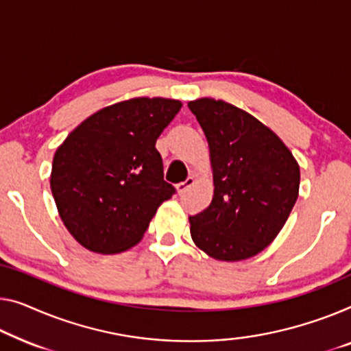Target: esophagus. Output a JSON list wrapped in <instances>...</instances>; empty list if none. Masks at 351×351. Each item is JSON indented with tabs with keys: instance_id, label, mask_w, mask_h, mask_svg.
Returning <instances> with one entry per match:
<instances>
[{
	"instance_id": "1",
	"label": "esophagus",
	"mask_w": 351,
	"mask_h": 351,
	"mask_svg": "<svg viewBox=\"0 0 351 351\" xmlns=\"http://www.w3.org/2000/svg\"><path fill=\"white\" fill-rule=\"evenodd\" d=\"M193 182H195V180H193V176H189V178H187L186 181L180 182V184L176 186V191H178V193H180V195H182V193H184L187 189H189L191 186H193Z\"/></svg>"
}]
</instances>
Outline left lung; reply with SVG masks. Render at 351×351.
<instances>
[{
	"label": "left lung",
	"mask_w": 351,
	"mask_h": 351,
	"mask_svg": "<svg viewBox=\"0 0 351 351\" xmlns=\"http://www.w3.org/2000/svg\"><path fill=\"white\" fill-rule=\"evenodd\" d=\"M209 146L214 195L189 217L198 249L221 261L254 257L285 226L298 193L300 165L268 125L221 99L187 104Z\"/></svg>",
	"instance_id": "left-lung-1"
}]
</instances>
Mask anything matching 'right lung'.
I'll return each mask as SVG.
<instances>
[{
    "label": "right lung",
    "mask_w": 351,
    "mask_h": 351,
    "mask_svg": "<svg viewBox=\"0 0 351 351\" xmlns=\"http://www.w3.org/2000/svg\"><path fill=\"white\" fill-rule=\"evenodd\" d=\"M182 104L132 97L93 113L67 135L51 164L50 189L62 223L96 254L137 244L175 187L164 181L156 140Z\"/></svg>",
    "instance_id": "add662e5"
}]
</instances>
